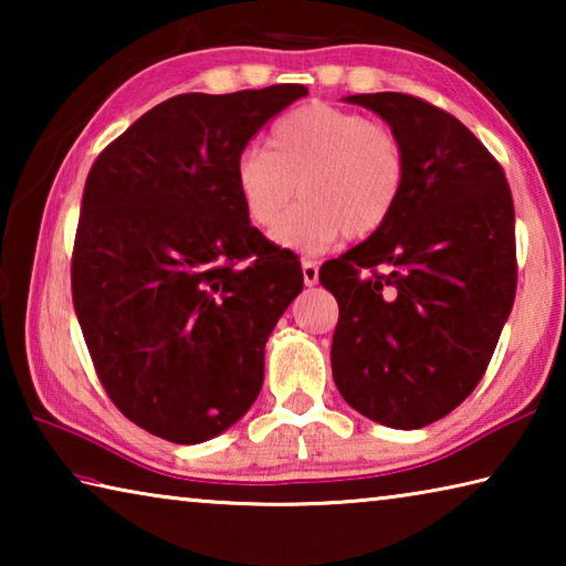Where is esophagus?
Returning a JSON list of instances; mask_svg holds the SVG:
<instances>
[{
  "mask_svg": "<svg viewBox=\"0 0 566 566\" xmlns=\"http://www.w3.org/2000/svg\"><path fill=\"white\" fill-rule=\"evenodd\" d=\"M302 276L306 286H314L319 282V264L314 260H302Z\"/></svg>",
  "mask_w": 566,
  "mask_h": 566,
  "instance_id": "esophagus-1",
  "label": "esophagus"
}]
</instances>
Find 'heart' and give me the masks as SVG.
I'll use <instances>...</instances> for the list:
<instances>
[{"label": "heart", "instance_id": "obj_1", "mask_svg": "<svg viewBox=\"0 0 566 566\" xmlns=\"http://www.w3.org/2000/svg\"><path fill=\"white\" fill-rule=\"evenodd\" d=\"M405 149L359 112L306 104L274 124L270 149L247 147L234 189L254 227H272L294 191L302 202L272 239L292 252H324L339 237L364 239L389 222L405 189Z\"/></svg>", "mask_w": 566, "mask_h": 566}]
</instances>
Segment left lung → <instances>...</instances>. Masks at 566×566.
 Instances as JSON below:
<instances>
[{
  "label": "left lung",
  "instance_id": "1",
  "mask_svg": "<svg viewBox=\"0 0 566 566\" xmlns=\"http://www.w3.org/2000/svg\"><path fill=\"white\" fill-rule=\"evenodd\" d=\"M405 149L399 205L379 232L322 266L337 296L332 377L371 421L421 429L472 395L516 292L506 177L462 122L399 92L352 94Z\"/></svg>",
  "mask_w": 566,
  "mask_h": 566
}]
</instances>
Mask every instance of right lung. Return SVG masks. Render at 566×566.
Segmentation results:
<instances>
[{
	"label": "right lung",
	"mask_w": 566,
	"mask_h": 566,
	"mask_svg": "<svg viewBox=\"0 0 566 566\" xmlns=\"http://www.w3.org/2000/svg\"><path fill=\"white\" fill-rule=\"evenodd\" d=\"M302 84L189 92L102 151L84 185L72 300L114 405L167 442L199 444L242 419L264 344L304 280L249 224L234 161Z\"/></svg>",
	"instance_id": "right-lung-1"
}]
</instances>
